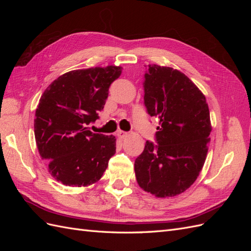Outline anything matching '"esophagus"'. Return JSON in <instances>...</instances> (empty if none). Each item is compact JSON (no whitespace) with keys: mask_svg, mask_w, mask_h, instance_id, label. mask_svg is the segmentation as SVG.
<instances>
[{"mask_svg":"<svg viewBox=\"0 0 251 251\" xmlns=\"http://www.w3.org/2000/svg\"><path fill=\"white\" fill-rule=\"evenodd\" d=\"M127 133L126 132H124V131H118L117 132V136H118V138L119 139H125L126 137H127Z\"/></svg>","mask_w":251,"mask_h":251,"instance_id":"34e87169","label":"esophagus"}]
</instances>
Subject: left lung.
<instances>
[{"label": "left lung", "instance_id": "1", "mask_svg": "<svg viewBox=\"0 0 251 251\" xmlns=\"http://www.w3.org/2000/svg\"><path fill=\"white\" fill-rule=\"evenodd\" d=\"M144 105L160 120L155 140L147 141L135 160L139 186L156 197L183 193L206 159L211 132L209 110L201 91L185 74L149 65L143 81Z\"/></svg>", "mask_w": 251, "mask_h": 251}]
</instances>
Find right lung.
I'll return each instance as SVG.
<instances>
[{
    "instance_id": "1",
    "label": "right lung",
    "mask_w": 251,
    "mask_h": 251,
    "mask_svg": "<svg viewBox=\"0 0 251 251\" xmlns=\"http://www.w3.org/2000/svg\"><path fill=\"white\" fill-rule=\"evenodd\" d=\"M121 71L116 66L70 71L42 95L34 119L36 146L49 173L63 184L95 183L115 154V136L94 134L87 126L100 118L111 83Z\"/></svg>"
}]
</instances>
